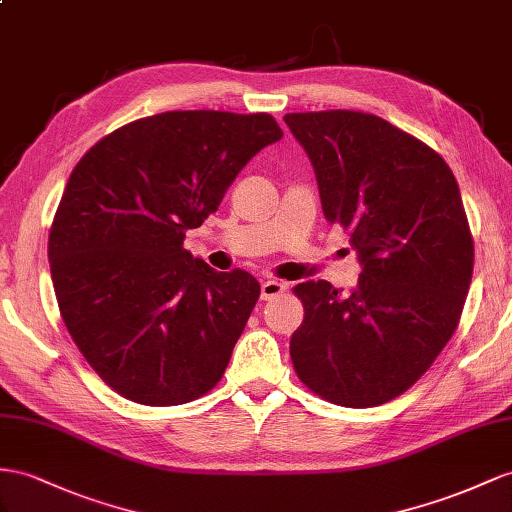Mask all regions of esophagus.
<instances>
[{"instance_id": "1", "label": "esophagus", "mask_w": 512, "mask_h": 512, "mask_svg": "<svg viewBox=\"0 0 512 512\" xmlns=\"http://www.w3.org/2000/svg\"><path fill=\"white\" fill-rule=\"evenodd\" d=\"M285 290H287V285H285L283 281H274V279H270V281H264V283H261V298H264V300H270V298H274V296L283 294Z\"/></svg>"}]
</instances>
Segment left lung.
Segmentation results:
<instances>
[{"label":"left lung","instance_id":"obj_1","mask_svg":"<svg viewBox=\"0 0 512 512\" xmlns=\"http://www.w3.org/2000/svg\"><path fill=\"white\" fill-rule=\"evenodd\" d=\"M283 121L316 170L324 216L350 233L359 283L294 287L305 320L290 342L313 393L365 409L398 398L450 342L474 272L458 183L443 157L381 116L294 112Z\"/></svg>","mask_w":512,"mask_h":512}]
</instances>
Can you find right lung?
I'll return each mask as SVG.
<instances>
[{
    "mask_svg": "<svg viewBox=\"0 0 512 512\" xmlns=\"http://www.w3.org/2000/svg\"><path fill=\"white\" fill-rule=\"evenodd\" d=\"M281 136L266 112H162L73 168L49 231L51 281L75 346L123 398L186 404L225 374L259 283L209 268L183 238Z\"/></svg>",
    "mask_w": 512,
    "mask_h": 512,
    "instance_id": "1",
    "label": "right lung"
}]
</instances>
